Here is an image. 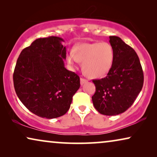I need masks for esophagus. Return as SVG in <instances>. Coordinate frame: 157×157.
Segmentation results:
<instances>
[{
	"label": "esophagus",
	"mask_w": 157,
	"mask_h": 157,
	"mask_svg": "<svg viewBox=\"0 0 157 157\" xmlns=\"http://www.w3.org/2000/svg\"><path fill=\"white\" fill-rule=\"evenodd\" d=\"M80 81H81V84L83 85V84H84L85 83L87 82V80H86V79L83 78H81Z\"/></svg>",
	"instance_id": "1"
}]
</instances>
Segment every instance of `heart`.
Listing matches in <instances>:
<instances>
[{"mask_svg":"<svg viewBox=\"0 0 157 157\" xmlns=\"http://www.w3.org/2000/svg\"><path fill=\"white\" fill-rule=\"evenodd\" d=\"M114 52L109 43L81 44L75 46L74 53L67 54L66 60L70 65L82 63V70L91 78H101L112 67Z\"/></svg>","mask_w":157,"mask_h":157,"instance_id":"heart-1","label":"heart"}]
</instances>
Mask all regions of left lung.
Masks as SVG:
<instances>
[{
	"label": "left lung",
	"instance_id": "1",
	"mask_svg": "<svg viewBox=\"0 0 157 157\" xmlns=\"http://www.w3.org/2000/svg\"><path fill=\"white\" fill-rule=\"evenodd\" d=\"M114 59L105 78L93 80L96 92L92 96L100 113L115 116L133 104L144 84V73L136 53L118 36H110Z\"/></svg>",
	"mask_w": 157,
	"mask_h": 157
}]
</instances>
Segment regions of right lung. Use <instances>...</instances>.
<instances>
[{
  "label": "right lung",
  "mask_w": 157,
  "mask_h": 157,
  "mask_svg": "<svg viewBox=\"0 0 157 157\" xmlns=\"http://www.w3.org/2000/svg\"><path fill=\"white\" fill-rule=\"evenodd\" d=\"M57 36L38 38L21 51L13 73L16 93L34 114L46 119L67 112L80 78L64 67L66 47Z\"/></svg>",
  "instance_id": "add662e5"
}]
</instances>
